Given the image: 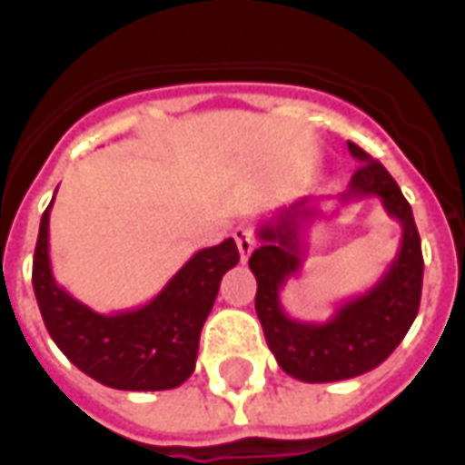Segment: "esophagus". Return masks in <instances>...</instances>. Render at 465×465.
Wrapping results in <instances>:
<instances>
[{
  "label": "esophagus",
  "instance_id": "esophagus-1",
  "mask_svg": "<svg viewBox=\"0 0 465 465\" xmlns=\"http://www.w3.org/2000/svg\"><path fill=\"white\" fill-rule=\"evenodd\" d=\"M233 239H236V246H239V253H242V262H249L253 246H256L252 226H249V223H239V226L233 229Z\"/></svg>",
  "mask_w": 465,
  "mask_h": 465
}]
</instances>
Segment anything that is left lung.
I'll use <instances>...</instances> for the list:
<instances>
[{
  "instance_id": "left-lung-1",
  "label": "left lung",
  "mask_w": 465,
  "mask_h": 465,
  "mask_svg": "<svg viewBox=\"0 0 465 465\" xmlns=\"http://www.w3.org/2000/svg\"><path fill=\"white\" fill-rule=\"evenodd\" d=\"M351 156L361 163L339 202L376 196L391 219L401 223L396 259L366 293L339 303L329 322H299L283 312L282 289L299 276L306 256L303 229L323 216L316 199L283 206L269 222L259 223V249L249 259L256 276V316L269 349L289 376L306 383H329L361 376L389 359L403 341L419 313L423 286V253L411 203L403 199L383 163L373 162L349 142Z\"/></svg>"
}]
</instances>
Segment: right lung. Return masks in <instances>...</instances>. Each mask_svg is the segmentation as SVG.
Masks as SVG:
<instances>
[{
	"instance_id": "1",
	"label": "right lung",
	"mask_w": 465,
	"mask_h": 465,
	"mask_svg": "<svg viewBox=\"0 0 465 465\" xmlns=\"http://www.w3.org/2000/svg\"><path fill=\"white\" fill-rule=\"evenodd\" d=\"M56 193V192H54ZM46 206L32 266V286L49 336L59 351L99 383L119 391L182 386L196 366L199 336L222 276L239 263L233 239L196 252L172 282L139 309L99 313L59 286L49 262Z\"/></svg>"
}]
</instances>
